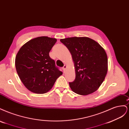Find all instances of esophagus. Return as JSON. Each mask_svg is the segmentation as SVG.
<instances>
[{
    "mask_svg": "<svg viewBox=\"0 0 129 129\" xmlns=\"http://www.w3.org/2000/svg\"><path fill=\"white\" fill-rule=\"evenodd\" d=\"M67 68V66L66 65H64V66L63 67V68H62V69H63V71L64 72L65 71H66V68Z\"/></svg>",
    "mask_w": 129,
    "mask_h": 129,
    "instance_id": "34e87169",
    "label": "esophagus"
}]
</instances>
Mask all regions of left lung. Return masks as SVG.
Instances as JSON below:
<instances>
[{
    "mask_svg": "<svg viewBox=\"0 0 129 129\" xmlns=\"http://www.w3.org/2000/svg\"><path fill=\"white\" fill-rule=\"evenodd\" d=\"M71 53L75 69V79L69 82L72 91L87 95L99 88L108 72V57L98 42L88 37L62 39Z\"/></svg>",
    "mask_w": 129,
    "mask_h": 129,
    "instance_id": "obj_1",
    "label": "left lung"
}]
</instances>
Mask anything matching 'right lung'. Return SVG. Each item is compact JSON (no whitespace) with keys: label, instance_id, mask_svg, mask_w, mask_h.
<instances>
[{"label":"right lung","instance_id":"obj_1","mask_svg":"<svg viewBox=\"0 0 129 129\" xmlns=\"http://www.w3.org/2000/svg\"><path fill=\"white\" fill-rule=\"evenodd\" d=\"M56 41L47 37L36 38L23 45L17 54V72L22 83L31 92L40 94L47 92L62 74L49 55Z\"/></svg>","mask_w":129,"mask_h":129}]
</instances>
